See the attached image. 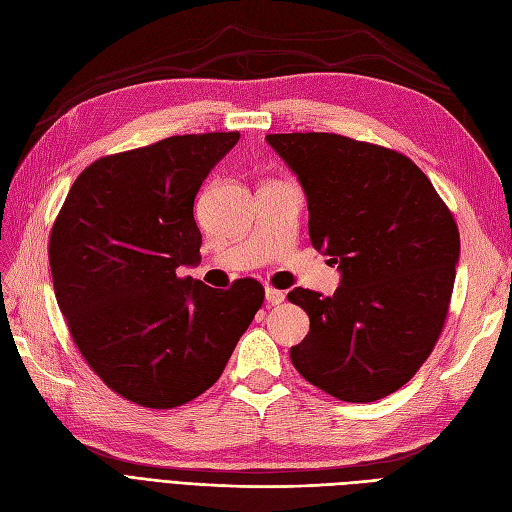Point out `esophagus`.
<instances>
[{
  "label": "esophagus",
  "instance_id": "obj_1",
  "mask_svg": "<svg viewBox=\"0 0 512 512\" xmlns=\"http://www.w3.org/2000/svg\"><path fill=\"white\" fill-rule=\"evenodd\" d=\"M284 299H286V294L282 290L267 288V303L269 305H280V303H284Z\"/></svg>",
  "mask_w": 512,
  "mask_h": 512
}]
</instances>
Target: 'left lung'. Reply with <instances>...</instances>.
I'll return each instance as SVG.
<instances>
[{"label":"left lung","mask_w":512,"mask_h":512,"mask_svg":"<svg viewBox=\"0 0 512 512\" xmlns=\"http://www.w3.org/2000/svg\"><path fill=\"white\" fill-rule=\"evenodd\" d=\"M267 141L303 185L312 245L342 271L333 297L288 292L309 316L292 365L342 401L391 395L444 329L459 260L453 213L423 170L389 147L329 132Z\"/></svg>","instance_id":"obj_1"}]
</instances>
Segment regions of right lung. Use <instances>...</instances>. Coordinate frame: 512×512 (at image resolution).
<instances>
[{"label":"right lung","instance_id":"add662e5","mask_svg":"<svg viewBox=\"0 0 512 512\" xmlns=\"http://www.w3.org/2000/svg\"><path fill=\"white\" fill-rule=\"evenodd\" d=\"M239 132L168 136L113 153L76 177L51 228L57 305L108 389L151 410L203 395L265 301L254 277L215 290L200 262L194 198Z\"/></svg>","mask_w":512,"mask_h":512}]
</instances>
